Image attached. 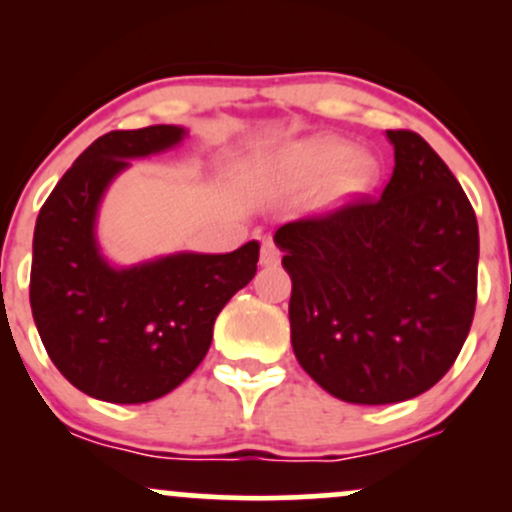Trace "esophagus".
<instances>
[{
	"label": "esophagus",
	"mask_w": 512,
	"mask_h": 512,
	"mask_svg": "<svg viewBox=\"0 0 512 512\" xmlns=\"http://www.w3.org/2000/svg\"><path fill=\"white\" fill-rule=\"evenodd\" d=\"M281 260V252L274 245V240H262V250H260V262L264 267H274Z\"/></svg>",
	"instance_id": "1"
}]
</instances>
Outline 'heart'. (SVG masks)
Returning <instances> with one entry per match:
<instances>
[{
	"label": "heart",
	"mask_w": 512,
	"mask_h": 512,
	"mask_svg": "<svg viewBox=\"0 0 512 512\" xmlns=\"http://www.w3.org/2000/svg\"><path fill=\"white\" fill-rule=\"evenodd\" d=\"M289 166L301 180H325L327 199L356 197L370 190L375 182V161L368 154H346V146L337 139H313L289 154Z\"/></svg>",
	"instance_id": "b5f03b06"
}]
</instances>
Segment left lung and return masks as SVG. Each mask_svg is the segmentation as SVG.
<instances>
[{
    "label": "left lung",
    "instance_id": "8db88e82",
    "mask_svg": "<svg viewBox=\"0 0 512 512\" xmlns=\"http://www.w3.org/2000/svg\"><path fill=\"white\" fill-rule=\"evenodd\" d=\"M395 170L276 231L291 276V344L322 390L351 404L404 402L448 373L477 308L472 204L424 137L387 129Z\"/></svg>",
    "mask_w": 512,
    "mask_h": 512
}]
</instances>
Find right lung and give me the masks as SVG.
<instances>
[{
	"label": "right lung",
	"instance_id": "obj_1",
	"mask_svg": "<svg viewBox=\"0 0 512 512\" xmlns=\"http://www.w3.org/2000/svg\"><path fill=\"white\" fill-rule=\"evenodd\" d=\"M185 129L154 125L98 137L62 175L35 221L31 310L45 351L76 390L113 404L168 395L207 356L214 322L257 272L255 240L226 255H180L113 269L93 226L129 158L170 149Z\"/></svg>",
	"mask_w": 512,
	"mask_h": 512
}]
</instances>
